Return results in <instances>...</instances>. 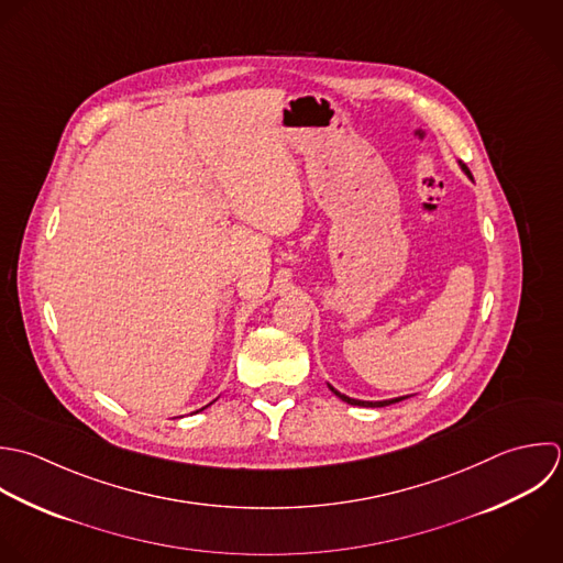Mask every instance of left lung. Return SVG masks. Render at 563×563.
Here are the masks:
<instances>
[{"mask_svg": "<svg viewBox=\"0 0 563 563\" xmlns=\"http://www.w3.org/2000/svg\"><path fill=\"white\" fill-rule=\"evenodd\" d=\"M461 166H463V170L472 177V173H470V168L461 162ZM331 388V386H329ZM342 401H346V404H351V406H364V408H384V406H390V404H397V401H401V399H406V397H401V399H388V401H360V399H351V397H346V395H342V393H338L335 388H331Z\"/></svg>", "mask_w": 563, "mask_h": 563, "instance_id": "left-lung-1", "label": "left lung"}]
</instances>
